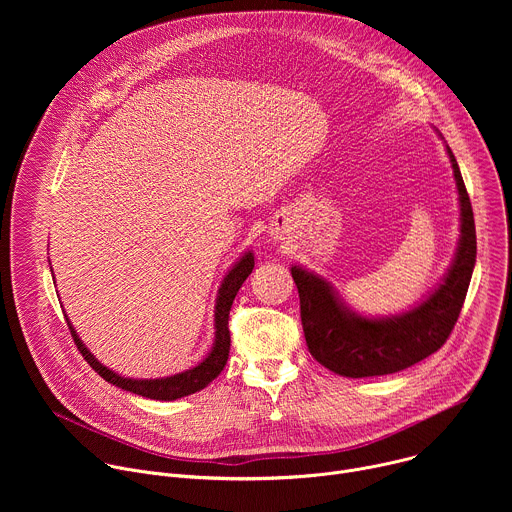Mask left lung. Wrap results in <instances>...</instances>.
Masks as SVG:
<instances>
[{"label":"left lung","instance_id":"8db88e82","mask_svg":"<svg viewBox=\"0 0 512 512\" xmlns=\"http://www.w3.org/2000/svg\"><path fill=\"white\" fill-rule=\"evenodd\" d=\"M446 150L460 200V241L442 283L417 306L395 316L367 318L350 310L322 275L291 265L308 350L328 371L348 379L399 373L440 350L452 334L476 263V229L458 162L448 145Z\"/></svg>","mask_w":512,"mask_h":512}]
</instances>
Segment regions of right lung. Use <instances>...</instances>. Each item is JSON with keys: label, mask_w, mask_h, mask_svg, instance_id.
<instances>
[{"label": "right lung", "mask_w": 512, "mask_h": 512, "mask_svg": "<svg viewBox=\"0 0 512 512\" xmlns=\"http://www.w3.org/2000/svg\"><path fill=\"white\" fill-rule=\"evenodd\" d=\"M255 267V257L251 251L243 253V257L231 267V271L225 275L221 287L216 291V302H214V342L210 352L206 354V358L202 362H198L196 367L172 375V377H162V379H129V377H121L119 373H113L111 369H107L105 364H101L91 350L83 344V340L79 338L75 326L70 324V320L66 318L68 330L75 338L77 348L81 350V354L85 356V360L91 364L95 369V373H99L107 383L141 395V397H148V399H156V401H174L186 395H192L200 389H204L208 383H212L221 371L225 369L227 358H229V350H231V332H229V312L231 306L235 302L237 291L241 289L243 281L251 275Z\"/></svg>", "instance_id": "right-lung-1"}]
</instances>
